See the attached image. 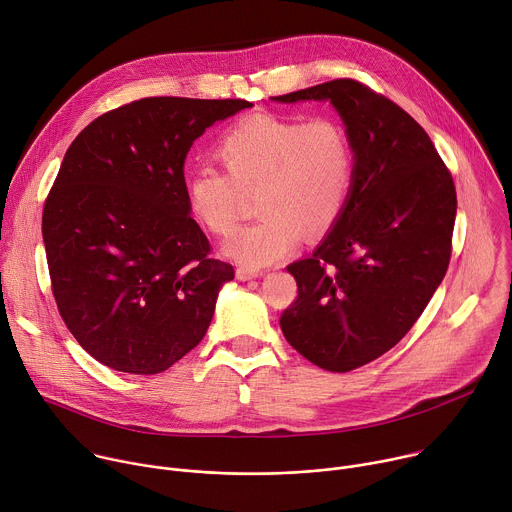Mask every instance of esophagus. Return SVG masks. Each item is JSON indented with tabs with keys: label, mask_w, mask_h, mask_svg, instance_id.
Segmentation results:
<instances>
[{
	"label": "esophagus",
	"mask_w": 512,
	"mask_h": 512,
	"mask_svg": "<svg viewBox=\"0 0 512 512\" xmlns=\"http://www.w3.org/2000/svg\"><path fill=\"white\" fill-rule=\"evenodd\" d=\"M259 275H263L261 269H255V267H249V265H239V267H237V277H239L241 281H249V279H255V277H259Z\"/></svg>",
	"instance_id": "1"
}]
</instances>
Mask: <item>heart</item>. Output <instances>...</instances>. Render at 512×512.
I'll return each mask as SVG.
<instances>
[{
	"label": "heart",
	"mask_w": 512,
	"mask_h": 512,
	"mask_svg": "<svg viewBox=\"0 0 512 512\" xmlns=\"http://www.w3.org/2000/svg\"><path fill=\"white\" fill-rule=\"evenodd\" d=\"M216 154L227 172L192 170L186 178L188 208L208 231L227 235L239 221L245 194L259 190L263 216L223 245L229 257L249 267L294 253L304 233H330L352 196L356 158L336 117L251 115L221 139Z\"/></svg>",
	"instance_id": "1"
}]
</instances>
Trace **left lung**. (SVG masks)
<instances>
[{"instance_id": "1", "label": "left lung", "mask_w": 512, "mask_h": 512, "mask_svg": "<svg viewBox=\"0 0 512 512\" xmlns=\"http://www.w3.org/2000/svg\"><path fill=\"white\" fill-rule=\"evenodd\" d=\"M271 99L330 101L352 141L348 206L308 259L287 265L298 298L279 320L304 358L348 373L391 350L442 283L456 186L423 127L358 81L336 79Z\"/></svg>"}]
</instances>
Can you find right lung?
Returning a JSON list of instances; mask_svg holds the SVG:
<instances>
[{
	"mask_svg": "<svg viewBox=\"0 0 512 512\" xmlns=\"http://www.w3.org/2000/svg\"><path fill=\"white\" fill-rule=\"evenodd\" d=\"M243 99L148 97L89 123L44 202L42 237L58 312L105 367L170 369L206 334L233 265L210 259L190 216L184 160Z\"/></svg>",
	"mask_w": 512,
	"mask_h": 512,
	"instance_id": "right-lung-1",
	"label": "right lung"
}]
</instances>
